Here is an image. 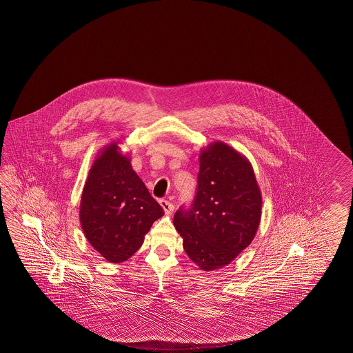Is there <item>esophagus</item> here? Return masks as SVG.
<instances>
[{"label":"esophagus","instance_id":"obj_1","mask_svg":"<svg viewBox=\"0 0 353 353\" xmlns=\"http://www.w3.org/2000/svg\"><path fill=\"white\" fill-rule=\"evenodd\" d=\"M160 205L163 207L165 214H172V212H173L174 210V205L172 203L169 202V201H165V199H161V201H160Z\"/></svg>","mask_w":353,"mask_h":353}]
</instances>
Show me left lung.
<instances>
[{"label": "left lung", "instance_id": "left-lung-1", "mask_svg": "<svg viewBox=\"0 0 353 353\" xmlns=\"http://www.w3.org/2000/svg\"><path fill=\"white\" fill-rule=\"evenodd\" d=\"M261 207V192L248 159L214 141L199 154L192 208H180L173 222L189 259L203 271L217 270L255 239Z\"/></svg>", "mask_w": 353, "mask_h": 353}]
</instances>
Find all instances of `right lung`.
Masks as SVG:
<instances>
[{
    "mask_svg": "<svg viewBox=\"0 0 353 353\" xmlns=\"http://www.w3.org/2000/svg\"><path fill=\"white\" fill-rule=\"evenodd\" d=\"M119 143H108L93 161L79 207L85 239L112 263L134 255L152 223L164 216Z\"/></svg>",
    "mask_w": 353,
    "mask_h": 353,
    "instance_id": "obj_1",
    "label": "right lung"
}]
</instances>
